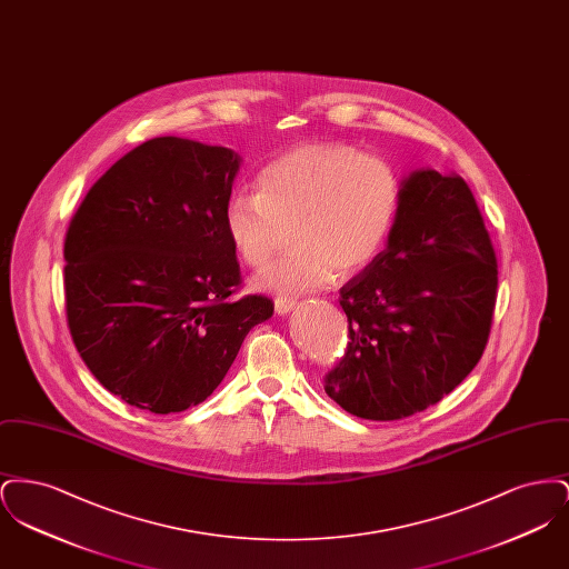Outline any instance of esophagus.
Returning <instances> with one entry per match:
<instances>
[{"instance_id":"1","label":"esophagus","mask_w":569,"mask_h":569,"mask_svg":"<svg viewBox=\"0 0 569 569\" xmlns=\"http://www.w3.org/2000/svg\"><path fill=\"white\" fill-rule=\"evenodd\" d=\"M297 307V302H295V298H283L277 297L274 298V311L279 313V316H288L292 309Z\"/></svg>"}]
</instances>
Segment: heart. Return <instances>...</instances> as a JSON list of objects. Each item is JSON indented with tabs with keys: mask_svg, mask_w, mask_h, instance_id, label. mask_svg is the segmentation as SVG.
<instances>
[{
	"mask_svg": "<svg viewBox=\"0 0 569 569\" xmlns=\"http://www.w3.org/2000/svg\"><path fill=\"white\" fill-rule=\"evenodd\" d=\"M256 190L234 191L223 204V232L249 267H262L281 226L295 223L297 247L253 277L258 290L305 295L371 267L388 241L401 204V181L378 156L346 142H302L267 163Z\"/></svg>",
	"mask_w": 569,
	"mask_h": 569,
	"instance_id": "b5f03b06",
	"label": "heart"
}]
</instances>
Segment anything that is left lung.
Returning <instances> with one entry per match:
<instances>
[{"instance_id":"left-lung-1","label":"left lung","mask_w":569,"mask_h":569,"mask_svg":"<svg viewBox=\"0 0 569 569\" xmlns=\"http://www.w3.org/2000/svg\"><path fill=\"white\" fill-rule=\"evenodd\" d=\"M497 258L459 174L413 170L388 244L341 288L350 322L326 395L365 420H399L441 401L487 348Z\"/></svg>"}]
</instances>
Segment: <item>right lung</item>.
Returning a JSON list of instances; mask_svg holds the SVG:
<instances>
[{"mask_svg": "<svg viewBox=\"0 0 569 569\" xmlns=\"http://www.w3.org/2000/svg\"><path fill=\"white\" fill-rule=\"evenodd\" d=\"M241 158L162 136L112 163L87 191L63 243L66 316L96 379L153 413L202 403L272 300H232L237 251L223 204Z\"/></svg>", "mask_w": 569, "mask_h": 569, "instance_id": "obj_1", "label": "right lung"}]
</instances>
